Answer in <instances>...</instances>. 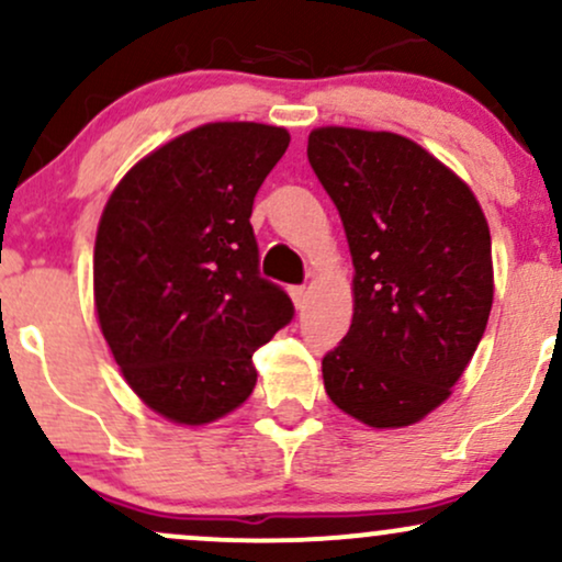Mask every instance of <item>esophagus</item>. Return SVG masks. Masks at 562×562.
<instances>
[{
	"mask_svg": "<svg viewBox=\"0 0 562 562\" xmlns=\"http://www.w3.org/2000/svg\"><path fill=\"white\" fill-rule=\"evenodd\" d=\"M290 299H293L295 308H303V303H306V288L293 285V288H290Z\"/></svg>",
	"mask_w": 562,
	"mask_h": 562,
	"instance_id": "esophagus-1",
	"label": "esophagus"
}]
</instances>
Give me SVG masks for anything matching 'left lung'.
Returning a JSON list of instances; mask_svg holds the SVG:
<instances>
[{"label":"left lung","mask_w":562,"mask_h":562,"mask_svg":"<svg viewBox=\"0 0 562 562\" xmlns=\"http://www.w3.org/2000/svg\"><path fill=\"white\" fill-rule=\"evenodd\" d=\"M306 156L353 261V319L322 359L325 391L364 425L404 428L447 402L486 330V216L457 173L398 134L322 126Z\"/></svg>","instance_id":"1"}]
</instances>
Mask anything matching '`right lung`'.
<instances>
[{"mask_svg": "<svg viewBox=\"0 0 562 562\" xmlns=\"http://www.w3.org/2000/svg\"><path fill=\"white\" fill-rule=\"evenodd\" d=\"M280 126L222 121L121 179L94 243V306L115 364L158 415L218 420L256 385L254 351L293 319L259 272L254 198L285 156Z\"/></svg>", "mask_w": 562, "mask_h": 562, "instance_id": "right-lung-1", "label": "right lung"}]
</instances>
